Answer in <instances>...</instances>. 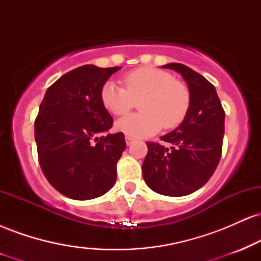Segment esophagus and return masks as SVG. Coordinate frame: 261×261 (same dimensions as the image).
I'll list each match as a JSON object with an SVG mask.
<instances>
[{
    "instance_id": "1",
    "label": "esophagus",
    "mask_w": 261,
    "mask_h": 261,
    "mask_svg": "<svg viewBox=\"0 0 261 261\" xmlns=\"http://www.w3.org/2000/svg\"><path fill=\"white\" fill-rule=\"evenodd\" d=\"M125 140H126V145H131V143H133V141H134V139L133 137H130V136H125Z\"/></svg>"
}]
</instances>
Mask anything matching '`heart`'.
<instances>
[{
    "label": "heart",
    "mask_w": 261,
    "mask_h": 261,
    "mask_svg": "<svg viewBox=\"0 0 261 261\" xmlns=\"http://www.w3.org/2000/svg\"><path fill=\"white\" fill-rule=\"evenodd\" d=\"M125 88L107 82L100 92L103 106L116 116L126 115L140 100L141 112L125 116L116 128L130 137H146L162 126L173 128L181 124L190 107V93L180 81L173 80L167 71L140 67L122 79Z\"/></svg>",
    "instance_id": "heart-1"
}]
</instances>
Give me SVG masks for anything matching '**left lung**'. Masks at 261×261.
Returning a JSON list of instances; mask_svg holds the SVG:
<instances>
[{"label":"left lung","mask_w":261,"mask_h":261,"mask_svg":"<svg viewBox=\"0 0 261 261\" xmlns=\"http://www.w3.org/2000/svg\"><path fill=\"white\" fill-rule=\"evenodd\" d=\"M188 83L190 107L185 119L172 133L161 137L169 143L147 142L142 163L146 184L155 193L184 196L205 185L216 170L224 134V110L214 85L181 64H167Z\"/></svg>","instance_id":"left-lung-1"}]
</instances>
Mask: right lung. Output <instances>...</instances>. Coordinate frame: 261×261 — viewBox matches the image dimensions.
I'll return each instance as SVG.
<instances>
[{
	"mask_svg": "<svg viewBox=\"0 0 261 261\" xmlns=\"http://www.w3.org/2000/svg\"><path fill=\"white\" fill-rule=\"evenodd\" d=\"M119 70L74 68L47 88L39 107L34 122L39 163L47 181L70 199H95L115 184L126 143L122 133H108L113 118L100 92Z\"/></svg>",
	"mask_w": 261,
	"mask_h": 261,
	"instance_id": "obj_1",
	"label": "right lung"
}]
</instances>
